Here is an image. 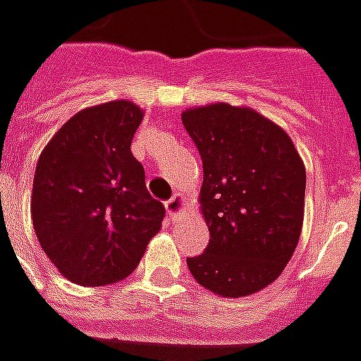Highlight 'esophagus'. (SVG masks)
I'll return each instance as SVG.
<instances>
[{"mask_svg":"<svg viewBox=\"0 0 361 361\" xmlns=\"http://www.w3.org/2000/svg\"><path fill=\"white\" fill-rule=\"evenodd\" d=\"M165 206H166V212H169V216H171L173 220H176L180 214L185 212L186 200L183 198V195H175L173 198H169V200H166Z\"/></svg>","mask_w":361,"mask_h":361,"instance_id":"1","label":"esophagus"}]
</instances>
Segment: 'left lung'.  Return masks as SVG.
<instances>
[{
	"label": "left lung",
	"mask_w": 361,
	"mask_h": 361,
	"mask_svg": "<svg viewBox=\"0 0 361 361\" xmlns=\"http://www.w3.org/2000/svg\"><path fill=\"white\" fill-rule=\"evenodd\" d=\"M183 126L202 159L210 230L208 247L186 265L216 295H253L279 277L299 243L305 165L289 135L250 108L186 109Z\"/></svg>",
	"instance_id": "obj_1"
}]
</instances>
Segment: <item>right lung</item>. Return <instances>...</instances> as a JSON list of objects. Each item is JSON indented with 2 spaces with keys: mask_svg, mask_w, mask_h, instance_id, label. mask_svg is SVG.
Here are the masks:
<instances>
[{
  "mask_svg": "<svg viewBox=\"0 0 361 361\" xmlns=\"http://www.w3.org/2000/svg\"><path fill=\"white\" fill-rule=\"evenodd\" d=\"M143 111L118 100L78 111L39 157L31 216L66 279L100 287L128 277L165 218L131 155Z\"/></svg>",
  "mask_w": 361,
  "mask_h": 361,
  "instance_id": "right-lung-1",
  "label": "right lung"
}]
</instances>
